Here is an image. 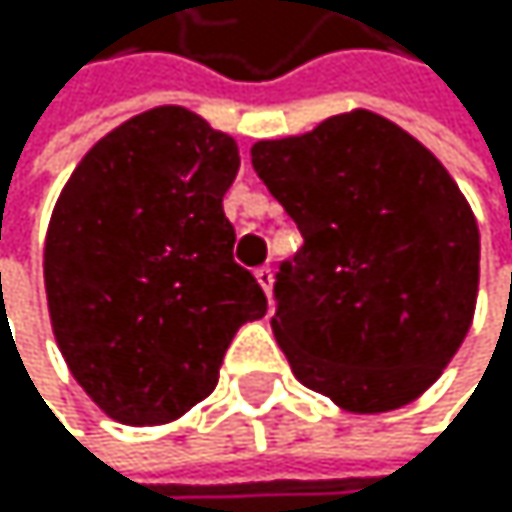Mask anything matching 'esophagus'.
Masks as SVG:
<instances>
[{
  "instance_id": "esophagus-1",
  "label": "esophagus",
  "mask_w": 512,
  "mask_h": 512,
  "mask_svg": "<svg viewBox=\"0 0 512 512\" xmlns=\"http://www.w3.org/2000/svg\"><path fill=\"white\" fill-rule=\"evenodd\" d=\"M254 279L261 282V288L267 291V298H270V291H273V270L270 267H258V270H254Z\"/></svg>"
}]
</instances>
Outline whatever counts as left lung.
<instances>
[{"mask_svg": "<svg viewBox=\"0 0 512 512\" xmlns=\"http://www.w3.org/2000/svg\"><path fill=\"white\" fill-rule=\"evenodd\" d=\"M251 165L304 236L270 322L294 378L356 415L418 399L467 338L479 288V227L451 174L368 110L258 141Z\"/></svg>", "mask_w": 512, "mask_h": 512, "instance_id": "8db88e82", "label": "left lung"}]
</instances>
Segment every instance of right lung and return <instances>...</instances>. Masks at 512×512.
Listing matches in <instances>:
<instances>
[{
	"instance_id": "right-lung-1",
	"label": "right lung",
	"mask_w": 512,
	"mask_h": 512,
	"mask_svg": "<svg viewBox=\"0 0 512 512\" xmlns=\"http://www.w3.org/2000/svg\"><path fill=\"white\" fill-rule=\"evenodd\" d=\"M239 150L184 107L101 137L54 205L45 291L73 378L110 418L168 424L218 387L239 325L267 294L233 261L224 193Z\"/></svg>"
}]
</instances>
